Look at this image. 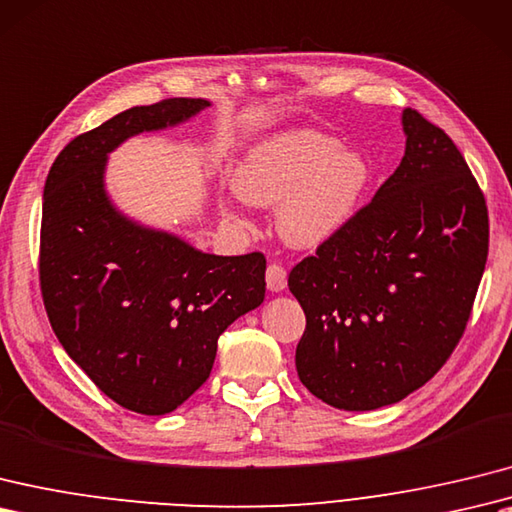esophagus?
<instances>
[{
    "mask_svg": "<svg viewBox=\"0 0 512 512\" xmlns=\"http://www.w3.org/2000/svg\"><path fill=\"white\" fill-rule=\"evenodd\" d=\"M266 285L270 292H281L288 285V270L281 264H270L266 270Z\"/></svg>",
    "mask_w": 512,
    "mask_h": 512,
    "instance_id": "1",
    "label": "esophagus"
}]
</instances>
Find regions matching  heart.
I'll return each mask as SVG.
<instances>
[{
    "instance_id": "heart-1",
    "label": "heart",
    "mask_w": 512,
    "mask_h": 512,
    "mask_svg": "<svg viewBox=\"0 0 512 512\" xmlns=\"http://www.w3.org/2000/svg\"><path fill=\"white\" fill-rule=\"evenodd\" d=\"M371 181V168L340 141L299 130L261 141L235 170L233 185L242 200L277 207L281 235L296 246H316L353 220ZM229 218L240 220L231 205Z\"/></svg>"
}]
</instances>
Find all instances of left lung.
Masks as SVG:
<instances>
[{
	"instance_id": "left-lung-1",
	"label": "left lung",
	"mask_w": 512,
	"mask_h": 512,
	"mask_svg": "<svg viewBox=\"0 0 512 512\" xmlns=\"http://www.w3.org/2000/svg\"><path fill=\"white\" fill-rule=\"evenodd\" d=\"M401 122L399 168L288 277L307 318L299 379L338 410L390 406L441 371L489 255V211L465 157L419 111Z\"/></svg>"
}]
</instances>
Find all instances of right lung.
<instances>
[{"label": "right lung", "instance_id": "add662e5", "mask_svg": "<svg viewBox=\"0 0 512 512\" xmlns=\"http://www.w3.org/2000/svg\"><path fill=\"white\" fill-rule=\"evenodd\" d=\"M207 106L170 98L111 117L69 141L43 189L39 281L54 334L106 397L150 417L207 382L222 331L266 294L261 253H200L128 220L104 192L106 154Z\"/></svg>", "mask_w": 512, "mask_h": 512}]
</instances>
